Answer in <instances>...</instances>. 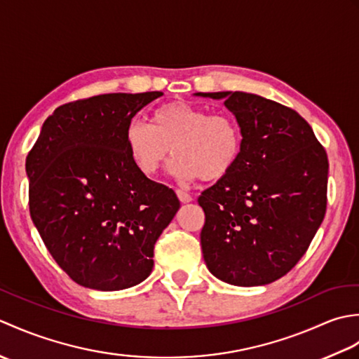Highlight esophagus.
I'll return each instance as SVG.
<instances>
[{
	"mask_svg": "<svg viewBox=\"0 0 359 359\" xmlns=\"http://www.w3.org/2000/svg\"><path fill=\"white\" fill-rule=\"evenodd\" d=\"M177 197H179V201L182 202V203H188V202H191L193 201V197L189 196L188 193H185V191H182V189H177Z\"/></svg>",
	"mask_w": 359,
	"mask_h": 359,
	"instance_id": "esophagus-1",
	"label": "esophagus"
}]
</instances>
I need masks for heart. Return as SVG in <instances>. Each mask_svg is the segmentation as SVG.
<instances>
[{
  "mask_svg": "<svg viewBox=\"0 0 359 359\" xmlns=\"http://www.w3.org/2000/svg\"><path fill=\"white\" fill-rule=\"evenodd\" d=\"M125 142L134 165L147 175L162 170L174 151L171 172L182 182L224 179L238 165L243 147L241 126L231 116L182 102L157 108L152 126L133 120Z\"/></svg>",
  "mask_w": 359,
  "mask_h": 359,
  "instance_id": "1",
  "label": "heart"
}]
</instances>
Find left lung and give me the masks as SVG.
<instances>
[{
    "mask_svg": "<svg viewBox=\"0 0 359 359\" xmlns=\"http://www.w3.org/2000/svg\"><path fill=\"white\" fill-rule=\"evenodd\" d=\"M225 100L243 147L234 170L199 196L205 264L220 280L266 285L306 255L327 208L329 160L296 111L248 93H197Z\"/></svg>",
    "mask_w": 359,
    "mask_h": 359,
    "instance_id": "8db88e82",
    "label": "left lung"
}]
</instances>
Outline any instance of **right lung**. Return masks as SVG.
Wrapping results in <instances>:
<instances>
[{
  "instance_id": "1",
  "label": "right lung",
  "mask_w": 359,
  "mask_h": 359,
  "mask_svg": "<svg viewBox=\"0 0 359 359\" xmlns=\"http://www.w3.org/2000/svg\"><path fill=\"white\" fill-rule=\"evenodd\" d=\"M158 93L103 94L46 118L26 158L29 210L46 248L77 284L114 292L140 284L180 208L171 188L129 157L125 134Z\"/></svg>"
}]
</instances>
